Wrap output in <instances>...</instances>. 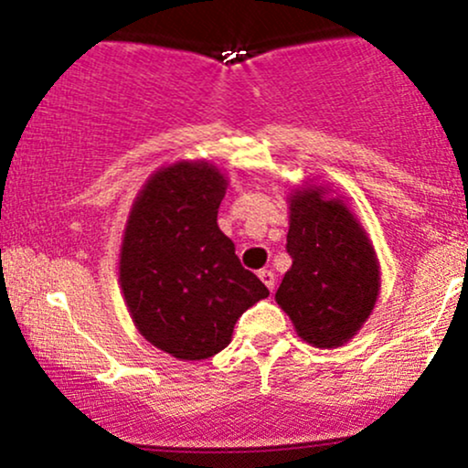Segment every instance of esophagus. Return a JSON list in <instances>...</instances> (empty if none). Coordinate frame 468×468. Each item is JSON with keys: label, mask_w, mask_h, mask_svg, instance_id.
<instances>
[{"label": "esophagus", "mask_w": 468, "mask_h": 468, "mask_svg": "<svg viewBox=\"0 0 468 468\" xmlns=\"http://www.w3.org/2000/svg\"><path fill=\"white\" fill-rule=\"evenodd\" d=\"M260 279L266 283V288L271 290V292L275 290V272H272V271H260Z\"/></svg>", "instance_id": "esophagus-1"}]
</instances>
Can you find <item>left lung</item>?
<instances>
[{
	"label": "left lung",
	"instance_id": "8db88e82",
	"mask_svg": "<svg viewBox=\"0 0 468 468\" xmlns=\"http://www.w3.org/2000/svg\"><path fill=\"white\" fill-rule=\"evenodd\" d=\"M286 250L292 266L275 299L297 335L314 347H341L372 314L380 268L372 241L341 197L303 186L288 197Z\"/></svg>",
	"mask_w": 468,
	"mask_h": 468
}]
</instances>
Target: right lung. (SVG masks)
<instances>
[{"label": "right lung", "mask_w": 468, "mask_h": 468, "mask_svg": "<svg viewBox=\"0 0 468 468\" xmlns=\"http://www.w3.org/2000/svg\"><path fill=\"white\" fill-rule=\"evenodd\" d=\"M227 185L204 160L163 166L138 193L122 235L127 310L152 346L180 361L222 352L235 321L268 297L218 227Z\"/></svg>", "instance_id": "1"}]
</instances>
